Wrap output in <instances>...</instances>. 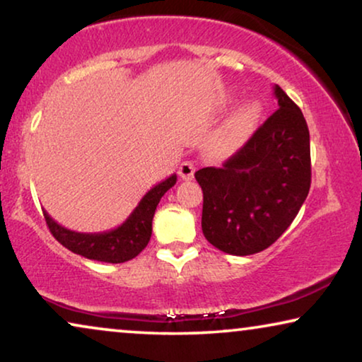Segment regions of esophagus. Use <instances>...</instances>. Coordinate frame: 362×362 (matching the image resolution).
<instances>
[{"label":"esophagus","mask_w":362,"mask_h":362,"mask_svg":"<svg viewBox=\"0 0 362 362\" xmlns=\"http://www.w3.org/2000/svg\"><path fill=\"white\" fill-rule=\"evenodd\" d=\"M193 174H195V165L190 160H183L179 167V175L183 180H192Z\"/></svg>","instance_id":"1"}]
</instances>
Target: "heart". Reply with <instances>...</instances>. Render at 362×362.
<instances>
[{
  "mask_svg": "<svg viewBox=\"0 0 362 362\" xmlns=\"http://www.w3.org/2000/svg\"><path fill=\"white\" fill-rule=\"evenodd\" d=\"M237 95L229 94L224 99L226 105L234 104ZM262 107L257 100H247L216 128L209 138V148L218 156H233L240 151L255 132L257 122L260 118Z\"/></svg>",
  "mask_w": 362,
  "mask_h": 362,
  "instance_id": "1",
  "label": "heart"
}]
</instances>
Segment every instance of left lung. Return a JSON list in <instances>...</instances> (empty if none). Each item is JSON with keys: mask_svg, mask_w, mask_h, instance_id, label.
<instances>
[{"mask_svg": "<svg viewBox=\"0 0 362 362\" xmlns=\"http://www.w3.org/2000/svg\"><path fill=\"white\" fill-rule=\"evenodd\" d=\"M278 110L223 167L195 172L203 190L202 229L229 255L268 249L289 228L310 188V136L288 94L273 86Z\"/></svg>", "mask_w": 362, "mask_h": 362, "instance_id": "obj_1", "label": "left lung"}]
</instances>
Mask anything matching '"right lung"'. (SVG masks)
<instances>
[{
    "label": "right lung",
    "mask_w": 362,
    "mask_h": 362,
    "mask_svg": "<svg viewBox=\"0 0 362 362\" xmlns=\"http://www.w3.org/2000/svg\"><path fill=\"white\" fill-rule=\"evenodd\" d=\"M177 175L172 174L141 198L138 206L128 216L127 221L112 230L105 233H76L63 228L43 209L47 226L53 237L63 247L89 260L105 263H123L132 260L139 252L144 250L153 234V218L160 198L175 185Z\"/></svg>",
    "instance_id": "obj_1"
}]
</instances>
